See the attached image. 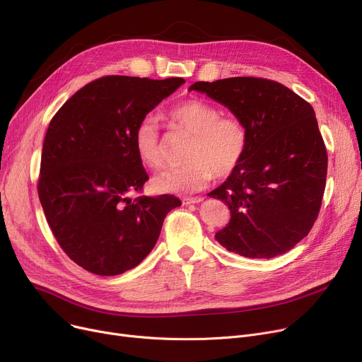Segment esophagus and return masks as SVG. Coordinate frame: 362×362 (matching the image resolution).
Wrapping results in <instances>:
<instances>
[{"label": "esophagus", "instance_id": "1", "mask_svg": "<svg viewBox=\"0 0 362 362\" xmlns=\"http://www.w3.org/2000/svg\"><path fill=\"white\" fill-rule=\"evenodd\" d=\"M183 205H191V204H198V202H202V198L201 197H195V198H183L182 199Z\"/></svg>", "mask_w": 362, "mask_h": 362}]
</instances>
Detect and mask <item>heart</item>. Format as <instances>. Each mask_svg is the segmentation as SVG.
Instances as JSON below:
<instances>
[{
	"label": "heart",
	"mask_w": 362,
	"mask_h": 362,
	"mask_svg": "<svg viewBox=\"0 0 362 362\" xmlns=\"http://www.w3.org/2000/svg\"><path fill=\"white\" fill-rule=\"evenodd\" d=\"M171 130L191 136L185 152L187 164L165 170L152 179L158 194L185 195L198 192L214 176L227 177L240 165L248 133L243 122L221 114L220 108L202 98H187L167 111ZM133 145L138 158L149 168H161L165 154L160 127L152 116L144 117L133 133Z\"/></svg>",
	"instance_id": "1"
}]
</instances>
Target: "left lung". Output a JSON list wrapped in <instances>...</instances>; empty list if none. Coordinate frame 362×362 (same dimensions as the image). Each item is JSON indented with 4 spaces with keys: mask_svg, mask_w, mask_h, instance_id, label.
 <instances>
[{
    "mask_svg": "<svg viewBox=\"0 0 362 362\" xmlns=\"http://www.w3.org/2000/svg\"><path fill=\"white\" fill-rule=\"evenodd\" d=\"M224 104L248 133L240 165L208 197L227 204L230 221L216 233L227 251L248 258L288 252L314 226L327 177V151L310 103L262 78L195 82Z\"/></svg>",
    "mask_w": 362,
    "mask_h": 362,
    "instance_id": "1",
    "label": "left lung"
}]
</instances>
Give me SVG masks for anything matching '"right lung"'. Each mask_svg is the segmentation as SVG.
<instances>
[{"instance_id":"1","label":"right lung","mask_w":362,"mask_h":362,"mask_svg":"<svg viewBox=\"0 0 362 362\" xmlns=\"http://www.w3.org/2000/svg\"><path fill=\"white\" fill-rule=\"evenodd\" d=\"M185 79L104 76L70 97L51 119L42 146L37 195L62 250L82 269L117 276L158 240L175 195L141 194L149 179L133 145L146 114Z\"/></svg>"}]
</instances>
